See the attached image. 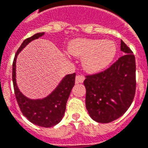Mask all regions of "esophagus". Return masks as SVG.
<instances>
[{
    "instance_id": "1",
    "label": "esophagus",
    "mask_w": 148,
    "mask_h": 148,
    "mask_svg": "<svg viewBox=\"0 0 148 148\" xmlns=\"http://www.w3.org/2000/svg\"><path fill=\"white\" fill-rule=\"evenodd\" d=\"M85 79V77L82 76V75H77L76 78H75V82L76 83H82L84 81Z\"/></svg>"
}]
</instances>
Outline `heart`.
I'll return each instance as SVG.
<instances>
[{"instance_id":"heart-1","label":"heart","mask_w":148,"mask_h":148,"mask_svg":"<svg viewBox=\"0 0 148 148\" xmlns=\"http://www.w3.org/2000/svg\"><path fill=\"white\" fill-rule=\"evenodd\" d=\"M69 53L82 57L84 70L91 74L101 72L108 67L115 57L116 47L110 40L97 39H76L68 46Z\"/></svg>"}]
</instances>
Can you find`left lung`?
<instances>
[{"mask_svg":"<svg viewBox=\"0 0 148 148\" xmlns=\"http://www.w3.org/2000/svg\"><path fill=\"white\" fill-rule=\"evenodd\" d=\"M121 57L107 70L87 75L86 108L91 118L99 123H108L121 116L133 102L135 80V57L129 47L121 40Z\"/></svg>","mask_w":148,"mask_h":148,"instance_id":"1","label":"left lung"}]
</instances>
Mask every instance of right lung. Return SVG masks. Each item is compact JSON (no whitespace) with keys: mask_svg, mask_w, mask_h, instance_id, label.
Wrapping results in <instances>:
<instances>
[{"mask_svg":"<svg viewBox=\"0 0 148 148\" xmlns=\"http://www.w3.org/2000/svg\"><path fill=\"white\" fill-rule=\"evenodd\" d=\"M45 35V32L36 33L24 40L15 54L13 62L12 78L14 83L15 96L18 106L24 116L32 123L41 127H52L58 124L66 111V103L70 91L74 86L75 73L67 74L62 78L55 90L47 97L43 99H32L26 97L19 91L16 83V59L18 53L32 42Z\"/></svg>","mask_w":148,"mask_h":148,"instance_id":"add662e5","label":"right lung"}]
</instances>
